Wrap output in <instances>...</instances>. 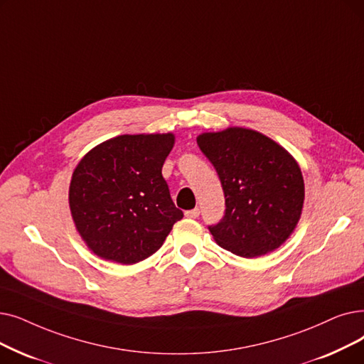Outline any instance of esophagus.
<instances>
[{"label": "esophagus", "mask_w": 364, "mask_h": 364, "mask_svg": "<svg viewBox=\"0 0 364 364\" xmlns=\"http://www.w3.org/2000/svg\"><path fill=\"white\" fill-rule=\"evenodd\" d=\"M184 214H186V217H188V218H198L199 214H200V211H199V208H193V210L186 211Z\"/></svg>", "instance_id": "obj_1"}]
</instances>
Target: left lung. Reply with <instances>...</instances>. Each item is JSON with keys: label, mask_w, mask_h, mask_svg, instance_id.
Here are the masks:
<instances>
[{"label": "left lung", "mask_w": 364, "mask_h": 364, "mask_svg": "<svg viewBox=\"0 0 364 364\" xmlns=\"http://www.w3.org/2000/svg\"><path fill=\"white\" fill-rule=\"evenodd\" d=\"M225 193V215L208 226L220 247L252 259L271 252L294 230L305 199L293 157L256 131L229 128L198 136Z\"/></svg>", "instance_id": "obj_1"}]
</instances>
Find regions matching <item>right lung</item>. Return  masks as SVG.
Here are the masks:
<instances>
[{"mask_svg":"<svg viewBox=\"0 0 364 364\" xmlns=\"http://www.w3.org/2000/svg\"><path fill=\"white\" fill-rule=\"evenodd\" d=\"M172 147V134L120 135L90 150L77 165L70 208L95 255L122 264L144 260L183 218L162 176Z\"/></svg>","mask_w":364,"mask_h":364,"instance_id":"add662e5","label":"right lung"}]
</instances>
